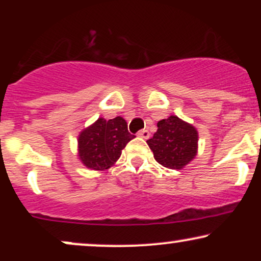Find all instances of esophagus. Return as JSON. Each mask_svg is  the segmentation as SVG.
<instances>
[{
  "label": "esophagus",
  "mask_w": 261,
  "mask_h": 261,
  "mask_svg": "<svg viewBox=\"0 0 261 261\" xmlns=\"http://www.w3.org/2000/svg\"><path fill=\"white\" fill-rule=\"evenodd\" d=\"M139 136L142 137V139H148L149 131L148 130H141V131H139Z\"/></svg>",
  "instance_id": "1"
}]
</instances>
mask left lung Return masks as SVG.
Masks as SVG:
<instances>
[{
    "instance_id": "obj_1",
    "label": "left lung",
    "mask_w": 261,
    "mask_h": 261,
    "mask_svg": "<svg viewBox=\"0 0 261 261\" xmlns=\"http://www.w3.org/2000/svg\"><path fill=\"white\" fill-rule=\"evenodd\" d=\"M157 133L147 140L154 160L169 169H182L197 153V135L193 125L178 116L158 121Z\"/></svg>"
}]
</instances>
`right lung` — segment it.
Returning a JSON list of instances; mask_svg holds the SVG:
<instances>
[{"mask_svg": "<svg viewBox=\"0 0 261 261\" xmlns=\"http://www.w3.org/2000/svg\"><path fill=\"white\" fill-rule=\"evenodd\" d=\"M135 139L121 116L106 120L99 118L79 136L80 161L89 169L104 170L114 166L128 141Z\"/></svg>", "mask_w": 261, "mask_h": 261, "instance_id": "obj_1", "label": "right lung"}]
</instances>
